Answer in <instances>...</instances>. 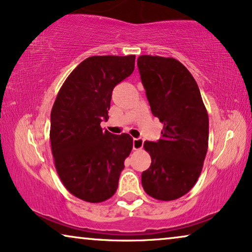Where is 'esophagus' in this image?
I'll use <instances>...</instances> for the list:
<instances>
[{"label": "esophagus", "mask_w": 252, "mask_h": 252, "mask_svg": "<svg viewBox=\"0 0 252 252\" xmlns=\"http://www.w3.org/2000/svg\"><path fill=\"white\" fill-rule=\"evenodd\" d=\"M143 148V140L142 139H134L133 140V149L140 150Z\"/></svg>", "instance_id": "obj_1"}]
</instances>
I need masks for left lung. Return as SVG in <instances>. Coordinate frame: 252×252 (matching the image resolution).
I'll return each instance as SVG.
<instances>
[{
	"instance_id": "1",
	"label": "left lung",
	"mask_w": 252,
	"mask_h": 252,
	"mask_svg": "<svg viewBox=\"0 0 252 252\" xmlns=\"http://www.w3.org/2000/svg\"><path fill=\"white\" fill-rule=\"evenodd\" d=\"M137 67L151 112L164 124L157 142L146 141L151 165L144 191L159 201L187 194L201 174L209 146V116L198 86L175 58L142 55Z\"/></svg>"
}]
</instances>
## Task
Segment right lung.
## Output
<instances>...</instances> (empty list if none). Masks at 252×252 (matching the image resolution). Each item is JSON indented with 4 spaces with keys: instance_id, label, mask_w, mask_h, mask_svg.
<instances>
[{
    "instance_id": "add662e5",
    "label": "right lung",
    "mask_w": 252,
    "mask_h": 252,
    "mask_svg": "<svg viewBox=\"0 0 252 252\" xmlns=\"http://www.w3.org/2000/svg\"><path fill=\"white\" fill-rule=\"evenodd\" d=\"M135 55L92 56L81 62L58 92L50 115L51 153L64 187L89 203L109 199L118 188L133 139L101 127L109 119L113 88L134 71Z\"/></svg>"
}]
</instances>
